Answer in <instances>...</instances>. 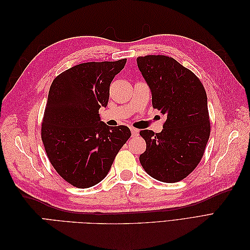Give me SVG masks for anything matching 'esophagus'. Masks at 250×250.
I'll use <instances>...</instances> for the list:
<instances>
[{
    "instance_id": "obj_1",
    "label": "esophagus",
    "mask_w": 250,
    "mask_h": 250,
    "mask_svg": "<svg viewBox=\"0 0 250 250\" xmlns=\"http://www.w3.org/2000/svg\"><path fill=\"white\" fill-rule=\"evenodd\" d=\"M131 130V133H132V137H137V135L139 134V129H137V128H130Z\"/></svg>"
}]
</instances>
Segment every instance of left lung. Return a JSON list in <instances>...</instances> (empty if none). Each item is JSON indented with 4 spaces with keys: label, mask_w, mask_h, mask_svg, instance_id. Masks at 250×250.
I'll return each mask as SVG.
<instances>
[{
    "label": "left lung",
    "mask_w": 250,
    "mask_h": 250,
    "mask_svg": "<svg viewBox=\"0 0 250 250\" xmlns=\"http://www.w3.org/2000/svg\"><path fill=\"white\" fill-rule=\"evenodd\" d=\"M152 93V106L167 115L160 133L141 130L146 151L140 162L151 177L177 183L197 167L210 133L208 97L196 75L166 55L137 58Z\"/></svg>",
    "instance_id": "obj_1"
}]
</instances>
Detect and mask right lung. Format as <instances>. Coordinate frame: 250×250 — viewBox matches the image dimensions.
Masks as SVG:
<instances>
[{
	"mask_svg": "<svg viewBox=\"0 0 250 250\" xmlns=\"http://www.w3.org/2000/svg\"><path fill=\"white\" fill-rule=\"evenodd\" d=\"M126 60L77 64L50 86L42 140L53 168L74 187L99 184L131 137L127 126L108 127L99 117L100 107L108 103L110 83Z\"/></svg>",
	"mask_w": 250,
	"mask_h": 250,
	"instance_id": "right-lung-1",
	"label": "right lung"
}]
</instances>
